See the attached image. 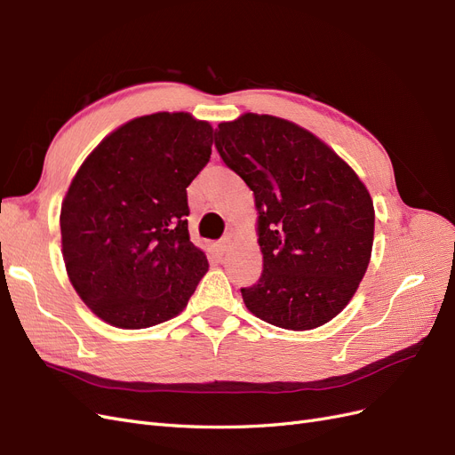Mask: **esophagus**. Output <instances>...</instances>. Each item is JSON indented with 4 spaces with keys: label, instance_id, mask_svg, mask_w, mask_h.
I'll use <instances>...</instances> for the list:
<instances>
[{
    "label": "esophagus",
    "instance_id": "esophagus-1",
    "mask_svg": "<svg viewBox=\"0 0 455 455\" xmlns=\"http://www.w3.org/2000/svg\"><path fill=\"white\" fill-rule=\"evenodd\" d=\"M229 249H231V239H229V237H224L222 241L218 243V251L222 252V254H224V252H228Z\"/></svg>",
    "mask_w": 455,
    "mask_h": 455
}]
</instances>
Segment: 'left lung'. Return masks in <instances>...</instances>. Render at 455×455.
<instances>
[{
  "mask_svg": "<svg viewBox=\"0 0 455 455\" xmlns=\"http://www.w3.org/2000/svg\"><path fill=\"white\" fill-rule=\"evenodd\" d=\"M220 157L252 189L264 271L241 288L258 319L286 330L332 321L359 288L374 203L332 148L275 116L243 114L214 132Z\"/></svg>",
  "mask_w": 455,
  "mask_h": 455,
  "instance_id": "1",
  "label": "left lung"
}]
</instances>
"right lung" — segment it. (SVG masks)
Segmentation results:
<instances>
[{"mask_svg":"<svg viewBox=\"0 0 455 455\" xmlns=\"http://www.w3.org/2000/svg\"><path fill=\"white\" fill-rule=\"evenodd\" d=\"M211 148V123L159 112L109 132L76 172L60 209L62 258L104 323L139 330L169 321L209 271L189 241L186 188Z\"/></svg>","mask_w":455,"mask_h":455,"instance_id":"1","label":"right lung"}]
</instances>
